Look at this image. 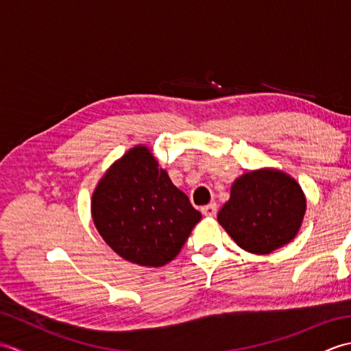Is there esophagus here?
I'll list each match as a JSON object with an SVG mask.
<instances>
[{"mask_svg": "<svg viewBox=\"0 0 351 351\" xmlns=\"http://www.w3.org/2000/svg\"><path fill=\"white\" fill-rule=\"evenodd\" d=\"M202 214L205 215V217H214V215L217 214V205L210 204V205L202 206Z\"/></svg>", "mask_w": 351, "mask_h": 351, "instance_id": "34e87169", "label": "esophagus"}]
</instances>
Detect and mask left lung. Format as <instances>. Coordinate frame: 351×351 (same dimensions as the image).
<instances>
[{
    "instance_id": "obj_1",
    "label": "left lung",
    "mask_w": 351,
    "mask_h": 351,
    "mask_svg": "<svg viewBox=\"0 0 351 351\" xmlns=\"http://www.w3.org/2000/svg\"><path fill=\"white\" fill-rule=\"evenodd\" d=\"M304 210L306 199L293 178L276 170H258L234 182L217 219L241 249L265 255L293 240Z\"/></svg>"
}]
</instances>
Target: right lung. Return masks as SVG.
<instances>
[{
  "label": "right lung",
  "mask_w": 351,
  "mask_h": 351,
  "mask_svg": "<svg viewBox=\"0 0 351 351\" xmlns=\"http://www.w3.org/2000/svg\"><path fill=\"white\" fill-rule=\"evenodd\" d=\"M92 215L117 255L147 267L170 263L202 217L145 146L126 152L102 178Z\"/></svg>",
  "instance_id": "1"
}]
</instances>
